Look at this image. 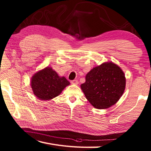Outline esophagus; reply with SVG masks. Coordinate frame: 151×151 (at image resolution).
I'll list each match as a JSON object with an SVG mask.
<instances>
[{
  "instance_id": "34e87169",
  "label": "esophagus",
  "mask_w": 151,
  "mask_h": 151,
  "mask_svg": "<svg viewBox=\"0 0 151 151\" xmlns=\"http://www.w3.org/2000/svg\"><path fill=\"white\" fill-rule=\"evenodd\" d=\"M71 84H75V85H77L78 84V82L76 81V80H74V81H71Z\"/></svg>"
}]
</instances>
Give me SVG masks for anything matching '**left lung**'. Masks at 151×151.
I'll return each mask as SVG.
<instances>
[{
	"mask_svg": "<svg viewBox=\"0 0 151 151\" xmlns=\"http://www.w3.org/2000/svg\"><path fill=\"white\" fill-rule=\"evenodd\" d=\"M126 78L123 70L112 62L93 67L86 76L81 88L87 100L97 109H107L123 95Z\"/></svg>",
	"mask_w": 151,
	"mask_h": 151,
	"instance_id": "obj_1",
	"label": "left lung"
}]
</instances>
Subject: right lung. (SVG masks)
Instances as JSON below:
<instances>
[{
    "label": "right lung",
    "instance_id": "add662e5",
    "mask_svg": "<svg viewBox=\"0 0 151 151\" xmlns=\"http://www.w3.org/2000/svg\"><path fill=\"white\" fill-rule=\"evenodd\" d=\"M30 85L38 99L50 101L58 96L70 82L64 76H60L52 67H46L34 74Z\"/></svg>",
    "mask_w": 151,
    "mask_h": 151
}]
</instances>
